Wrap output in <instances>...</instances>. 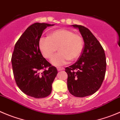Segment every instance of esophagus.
I'll list each match as a JSON object with an SVG mask.
<instances>
[{
	"instance_id": "obj_1",
	"label": "esophagus",
	"mask_w": 120,
	"mask_h": 120,
	"mask_svg": "<svg viewBox=\"0 0 120 120\" xmlns=\"http://www.w3.org/2000/svg\"><path fill=\"white\" fill-rule=\"evenodd\" d=\"M64 69V68H63V67H57V70L58 71H62L63 70V69Z\"/></svg>"
}]
</instances>
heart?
Segmentation results:
<instances>
[{
	"instance_id": "heart-1",
	"label": "heart",
	"mask_w": 120,
	"mask_h": 120,
	"mask_svg": "<svg viewBox=\"0 0 120 120\" xmlns=\"http://www.w3.org/2000/svg\"><path fill=\"white\" fill-rule=\"evenodd\" d=\"M51 59V63L55 66L67 64L70 60L78 59L84 48V40L80 35L75 34L68 29H58L50 34L49 36L42 37L39 41V48L45 58Z\"/></svg>"
}]
</instances>
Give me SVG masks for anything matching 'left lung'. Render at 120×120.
<instances>
[{
	"instance_id": "obj_1",
	"label": "left lung",
	"mask_w": 120,
	"mask_h": 120,
	"mask_svg": "<svg viewBox=\"0 0 120 120\" xmlns=\"http://www.w3.org/2000/svg\"><path fill=\"white\" fill-rule=\"evenodd\" d=\"M79 29L84 40V48L78 61L65 68L69 92L76 97L91 95L101 87L106 71L104 50L88 28L72 25Z\"/></svg>"
}]
</instances>
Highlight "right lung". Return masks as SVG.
Listing matches in <instances>:
<instances>
[{
	"instance_id": "obj_1",
	"label": "right lung",
	"mask_w": 120,
	"mask_h": 120,
	"mask_svg": "<svg viewBox=\"0 0 120 120\" xmlns=\"http://www.w3.org/2000/svg\"><path fill=\"white\" fill-rule=\"evenodd\" d=\"M53 25L45 23L30 25L16 42L12 56L17 85L23 93L35 98L49 95L58 74L56 68L43 57L39 48V41L44 29Z\"/></svg>"
}]
</instances>
